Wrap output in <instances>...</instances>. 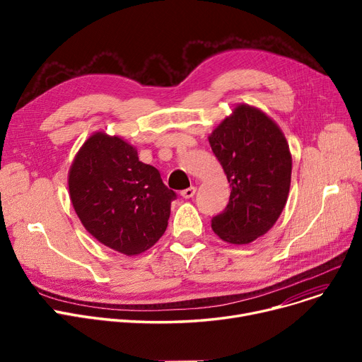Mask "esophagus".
Wrapping results in <instances>:
<instances>
[{"label":"esophagus","instance_id":"1","mask_svg":"<svg viewBox=\"0 0 362 362\" xmlns=\"http://www.w3.org/2000/svg\"><path fill=\"white\" fill-rule=\"evenodd\" d=\"M195 192H197V187H195V186H191V187H187V189H183V191L180 192V195H182L183 198L189 199V198H192V197L195 195Z\"/></svg>","mask_w":362,"mask_h":362}]
</instances>
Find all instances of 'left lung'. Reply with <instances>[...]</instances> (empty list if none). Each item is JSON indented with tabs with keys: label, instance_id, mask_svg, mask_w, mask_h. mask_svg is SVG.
<instances>
[{
	"label": "left lung",
	"instance_id": "left-lung-1",
	"mask_svg": "<svg viewBox=\"0 0 362 362\" xmlns=\"http://www.w3.org/2000/svg\"><path fill=\"white\" fill-rule=\"evenodd\" d=\"M232 192L213 217L214 233L243 245L267 233L286 205L292 156L280 127L261 110L238 105L208 138Z\"/></svg>",
	"mask_w": 362,
	"mask_h": 362
}]
</instances>
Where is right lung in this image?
I'll return each instance as SVG.
<instances>
[{"label": "right lung", "instance_id": "add662e5", "mask_svg": "<svg viewBox=\"0 0 362 362\" xmlns=\"http://www.w3.org/2000/svg\"><path fill=\"white\" fill-rule=\"evenodd\" d=\"M69 192L85 229L124 255L149 250L164 235L177 198L156 167L139 161L135 148L103 132L93 133L74 157Z\"/></svg>", "mask_w": 362, "mask_h": 362}]
</instances>
